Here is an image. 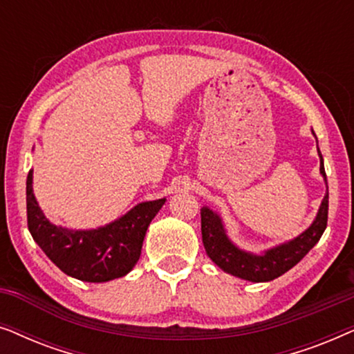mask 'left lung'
Returning a JSON list of instances; mask_svg holds the SVG:
<instances>
[{
  "instance_id": "left-lung-1",
  "label": "left lung",
  "mask_w": 354,
  "mask_h": 354,
  "mask_svg": "<svg viewBox=\"0 0 354 354\" xmlns=\"http://www.w3.org/2000/svg\"><path fill=\"white\" fill-rule=\"evenodd\" d=\"M314 135V132H313ZM316 137V135H314ZM317 142V138H316ZM317 154L321 159V176L327 187V176L324 169V159L319 151ZM327 212H328V187L324 200L319 206L317 214L314 217L313 224L306 230L301 232L295 239L283 241V243L275 245L272 248L256 254L251 251L241 250L227 235L224 221L212 211L211 207H201V235L203 245L212 263L224 270V272L235 275V277L248 280V282H270V280L280 277L297 266L304 256L309 253V250L314 248V245L321 240L327 227Z\"/></svg>"
}]
</instances>
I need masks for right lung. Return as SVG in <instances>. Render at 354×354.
Here are the masks:
<instances>
[{
  "mask_svg": "<svg viewBox=\"0 0 354 354\" xmlns=\"http://www.w3.org/2000/svg\"><path fill=\"white\" fill-rule=\"evenodd\" d=\"M164 203L166 198L138 203L96 229H67L45 216L33 195L32 169L27 176V224L33 240L62 272L82 282L101 283L127 275L138 263L149 222Z\"/></svg>",
  "mask_w": 354,
  "mask_h": 354,
  "instance_id": "right-lung-1",
  "label": "right lung"
}]
</instances>
